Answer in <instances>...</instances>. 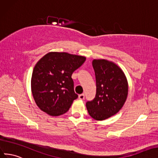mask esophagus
Segmentation results:
<instances>
[{
    "instance_id": "esophagus-1",
    "label": "esophagus",
    "mask_w": 158,
    "mask_h": 158,
    "mask_svg": "<svg viewBox=\"0 0 158 158\" xmlns=\"http://www.w3.org/2000/svg\"><path fill=\"white\" fill-rule=\"evenodd\" d=\"M79 98L81 99V100H83L85 98V94H81L79 95Z\"/></svg>"
}]
</instances>
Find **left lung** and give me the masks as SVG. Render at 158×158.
<instances>
[{
	"instance_id": "left-lung-1",
	"label": "left lung",
	"mask_w": 158,
	"mask_h": 158,
	"mask_svg": "<svg viewBox=\"0 0 158 158\" xmlns=\"http://www.w3.org/2000/svg\"><path fill=\"white\" fill-rule=\"evenodd\" d=\"M96 77L97 91L94 98L86 103L89 115L103 120L116 114L127 100L128 85L127 77L114 63L106 60L92 62Z\"/></svg>"
}]
</instances>
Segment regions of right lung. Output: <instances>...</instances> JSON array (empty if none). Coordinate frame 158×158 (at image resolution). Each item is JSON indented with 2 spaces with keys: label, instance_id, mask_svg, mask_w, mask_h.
I'll return each instance as SVG.
<instances>
[{
  "label": "right lung",
  "instance_id": "1",
  "mask_svg": "<svg viewBox=\"0 0 158 158\" xmlns=\"http://www.w3.org/2000/svg\"><path fill=\"white\" fill-rule=\"evenodd\" d=\"M86 57L66 52H49L35 64L31 79L34 101L42 111L52 116L64 114L78 95L71 78Z\"/></svg>",
  "mask_w": 158,
  "mask_h": 158
}]
</instances>
